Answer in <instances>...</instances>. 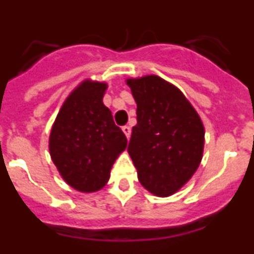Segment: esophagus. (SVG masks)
<instances>
[{
    "instance_id": "esophagus-1",
    "label": "esophagus",
    "mask_w": 254,
    "mask_h": 254,
    "mask_svg": "<svg viewBox=\"0 0 254 254\" xmlns=\"http://www.w3.org/2000/svg\"><path fill=\"white\" fill-rule=\"evenodd\" d=\"M122 131L123 133L126 134V137L129 138V136H131V127H129V126H123Z\"/></svg>"
}]
</instances>
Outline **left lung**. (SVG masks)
<instances>
[{
    "label": "left lung",
    "mask_w": 254,
    "mask_h": 254,
    "mask_svg": "<svg viewBox=\"0 0 254 254\" xmlns=\"http://www.w3.org/2000/svg\"><path fill=\"white\" fill-rule=\"evenodd\" d=\"M137 104L128 154L141 185L168 197L192 178L202 160L205 127L185 94L156 75L127 78Z\"/></svg>",
    "instance_id": "1"
}]
</instances>
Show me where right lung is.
I'll return each instance as SVG.
<instances>
[{"instance_id":"add662e5","label":"right lung","mask_w":254,"mask_h":254,"mask_svg":"<svg viewBox=\"0 0 254 254\" xmlns=\"http://www.w3.org/2000/svg\"><path fill=\"white\" fill-rule=\"evenodd\" d=\"M107 82L84 80L66 98L52 126L49 154L67 185L84 193L102 190L127 138L103 103Z\"/></svg>"}]
</instances>
